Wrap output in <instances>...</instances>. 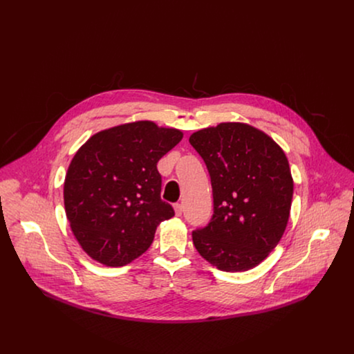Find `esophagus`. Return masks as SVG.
Instances as JSON below:
<instances>
[{"label":"esophagus","instance_id":"esophagus-1","mask_svg":"<svg viewBox=\"0 0 354 354\" xmlns=\"http://www.w3.org/2000/svg\"><path fill=\"white\" fill-rule=\"evenodd\" d=\"M174 209H175V213H176V216H180L182 214V204L180 203H176L175 205H174Z\"/></svg>","mask_w":354,"mask_h":354}]
</instances>
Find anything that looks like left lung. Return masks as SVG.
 <instances>
[{
    "label": "left lung",
    "instance_id": "1",
    "mask_svg": "<svg viewBox=\"0 0 354 354\" xmlns=\"http://www.w3.org/2000/svg\"><path fill=\"white\" fill-rule=\"evenodd\" d=\"M189 142L212 183V217L193 231L196 249L225 272L259 266L279 243L290 216L294 185L284 151L243 123H220Z\"/></svg>",
    "mask_w": 354,
    "mask_h": 354
}]
</instances>
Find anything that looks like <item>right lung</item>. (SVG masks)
Returning <instances> with one entry per match:
<instances>
[{
    "mask_svg": "<svg viewBox=\"0 0 354 354\" xmlns=\"http://www.w3.org/2000/svg\"><path fill=\"white\" fill-rule=\"evenodd\" d=\"M183 134L153 122L93 136L73 156L64 182L72 232L95 261L122 267L145 253L174 208L161 200L158 160Z\"/></svg>",
    "mask_w": 354,
    "mask_h": 354,
    "instance_id": "obj_1",
    "label": "right lung"
}]
</instances>
